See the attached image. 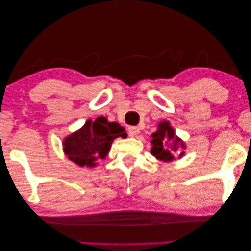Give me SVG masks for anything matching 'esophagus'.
I'll use <instances>...</instances> for the list:
<instances>
[{
    "mask_svg": "<svg viewBox=\"0 0 251 251\" xmlns=\"http://www.w3.org/2000/svg\"><path fill=\"white\" fill-rule=\"evenodd\" d=\"M128 132L130 137H135V135H138L140 133V128L139 126H130L128 128Z\"/></svg>",
    "mask_w": 251,
    "mask_h": 251,
    "instance_id": "esophagus-1",
    "label": "esophagus"
}]
</instances>
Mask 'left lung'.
<instances>
[{
	"label": "left lung",
	"instance_id": "obj_1",
	"mask_svg": "<svg viewBox=\"0 0 251 251\" xmlns=\"http://www.w3.org/2000/svg\"><path fill=\"white\" fill-rule=\"evenodd\" d=\"M151 154L158 160L163 162H171L176 160L175 155L179 150V158L184 155L186 143L176 134L175 129L172 128L170 122L167 120L158 123V129L154 133L151 134Z\"/></svg>",
	"mask_w": 251,
	"mask_h": 251
}]
</instances>
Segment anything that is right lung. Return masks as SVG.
<instances>
[{
    "instance_id": "right-lung-1",
    "label": "right lung",
    "mask_w": 251,
    "mask_h": 251,
    "mask_svg": "<svg viewBox=\"0 0 251 251\" xmlns=\"http://www.w3.org/2000/svg\"><path fill=\"white\" fill-rule=\"evenodd\" d=\"M118 137L126 138V132L118 122H110L105 117L88 119L82 128L63 139V152L79 167L93 168L109 154L111 145Z\"/></svg>"
}]
</instances>
